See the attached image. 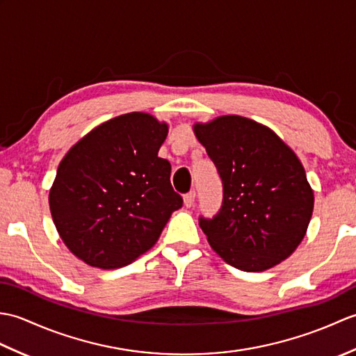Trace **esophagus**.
I'll return each instance as SVG.
<instances>
[{
	"instance_id": "1",
	"label": "esophagus",
	"mask_w": 356,
	"mask_h": 356,
	"mask_svg": "<svg viewBox=\"0 0 356 356\" xmlns=\"http://www.w3.org/2000/svg\"><path fill=\"white\" fill-rule=\"evenodd\" d=\"M184 200H185V205H186L188 208L193 207V205H194V200H195V191L191 190L190 193H186V194L184 195Z\"/></svg>"
}]
</instances>
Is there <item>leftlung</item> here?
<instances>
[{
	"label": "left lung",
	"instance_id": "obj_1",
	"mask_svg": "<svg viewBox=\"0 0 356 356\" xmlns=\"http://www.w3.org/2000/svg\"><path fill=\"white\" fill-rule=\"evenodd\" d=\"M194 131L223 185L217 214L199 217L209 245L246 272L287 259L314 211V193L298 157L274 131L241 116L197 124Z\"/></svg>",
	"mask_w": 356,
	"mask_h": 356
}]
</instances>
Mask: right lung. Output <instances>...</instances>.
<instances>
[{
    "label": "right lung",
    "instance_id": "obj_1",
    "mask_svg": "<svg viewBox=\"0 0 356 356\" xmlns=\"http://www.w3.org/2000/svg\"><path fill=\"white\" fill-rule=\"evenodd\" d=\"M168 127L128 113L96 127L61 161L49 195L53 222L70 251L113 269L153 248L184 199L159 157Z\"/></svg>",
    "mask_w": 356,
    "mask_h": 356
}]
</instances>
